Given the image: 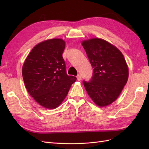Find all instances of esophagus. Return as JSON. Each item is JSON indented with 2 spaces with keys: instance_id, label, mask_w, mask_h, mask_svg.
<instances>
[{
  "instance_id": "esophagus-1",
  "label": "esophagus",
  "mask_w": 149,
  "mask_h": 149,
  "mask_svg": "<svg viewBox=\"0 0 149 149\" xmlns=\"http://www.w3.org/2000/svg\"><path fill=\"white\" fill-rule=\"evenodd\" d=\"M77 79H78V81L81 80V76L80 75H78L77 76Z\"/></svg>"
}]
</instances>
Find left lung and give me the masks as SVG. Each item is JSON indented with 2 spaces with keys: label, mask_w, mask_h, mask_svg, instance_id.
I'll use <instances>...</instances> for the list:
<instances>
[{
  "label": "left lung",
  "mask_w": 149,
  "mask_h": 149,
  "mask_svg": "<svg viewBox=\"0 0 149 149\" xmlns=\"http://www.w3.org/2000/svg\"><path fill=\"white\" fill-rule=\"evenodd\" d=\"M81 44L94 68L92 79L83 81L89 97L97 106L106 107L119 96L129 77V68L123 53L113 45L98 38Z\"/></svg>",
  "instance_id": "left-lung-1"
}]
</instances>
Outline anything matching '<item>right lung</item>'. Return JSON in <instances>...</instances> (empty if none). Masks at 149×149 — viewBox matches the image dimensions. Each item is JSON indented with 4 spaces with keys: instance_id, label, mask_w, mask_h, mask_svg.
I'll use <instances>...</instances> for the list:
<instances>
[{
    "instance_id": "add662e5",
    "label": "right lung",
    "mask_w": 149,
    "mask_h": 149,
    "mask_svg": "<svg viewBox=\"0 0 149 149\" xmlns=\"http://www.w3.org/2000/svg\"><path fill=\"white\" fill-rule=\"evenodd\" d=\"M65 42L46 40L32 48L22 66L25 88L35 101L46 109H55L66 97L76 80L66 73L62 54Z\"/></svg>"
}]
</instances>
